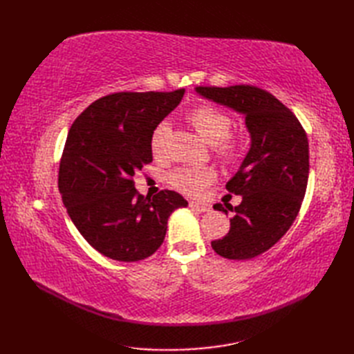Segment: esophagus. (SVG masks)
<instances>
[{
	"mask_svg": "<svg viewBox=\"0 0 354 354\" xmlns=\"http://www.w3.org/2000/svg\"><path fill=\"white\" fill-rule=\"evenodd\" d=\"M190 208L196 209V212H199V213H208V212H212V205L205 204V202L190 201Z\"/></svg>",
	"mask_w": 354,
	"mask_h": 354,
	"instance_id": "obj_1",
	"label": "esophagus"
}]
</instances>
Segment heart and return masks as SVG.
<instances>
[{"label": "heart", "instance_id": "obj_1", "mask_svg": "<svg viewBox=\"0 0 354 354\" xmlns=\"http://www.w3.org/2000/svg\"><path fill=\"white\" fill-rule=\"evenodd\" d=\"M185 118L202 141H205L209 146H214L216 153L222 160L232 161L237 158L240 153V145L234 137L228 133L231 123L222 111L209 106V104H201V106L193 108ZM164 132L165 126L160 124L150 138V149H152L155 156L161 155ZM213 179L214 171L209 167H181L173 170L169 175V183L179 192L190 194V196L201 194Z\"/></svg>", "mask_w": 354, "mask_h": 354}]
</instances>
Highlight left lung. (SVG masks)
I'll return each instance as SVG.
<instances>
[{
	"instance_id": "left-lung-1",
	"label": "left lung",
	"mask_w": 354,
	"mask_h": 354,
	"mask_svg": "<svg viewBox=\"0 0 354 354\" xmlns=\"http://www.w3.org/2000/svg\"><path fill=\"white\" fill-rule=\"evenodd\" d=\"M201 97L245 117L251 145L230 193L242 196L237 207L216 204L230 219L228 234L213 240L216 254L230 260H250L280 240L301 207L309 179V141L298 118L272 94L251 85L196 86Z\"/></svg>"
}]
</instances>
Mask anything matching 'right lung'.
I'll use <instances>...</instances> for the list:
<instances>
[{"label": "right lung", "mask_w": 354, "mask_h": 354, "mask_svg": "<svg viewBox=\"0 0 354 354\" xmlns=\"http://www.w3.org/2000/svg\"><path fill=\"white\" fill-rule=\"evenodd\" d=\"M184 93L109 94L89 104L70 127L59 190L73 223L104 257H150L164 242L170 214L189 205L171 190L142 196L132 181L135 171L152 162V133Z\"/></svg>", "instance_id": "1"}]
</instances>
